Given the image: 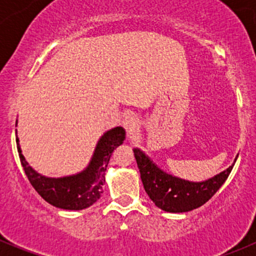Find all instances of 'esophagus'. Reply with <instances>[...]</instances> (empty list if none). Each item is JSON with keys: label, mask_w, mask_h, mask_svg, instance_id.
<instances>
[{"label": "esophagus", "mask_w": 256, "mask_h": 256, "mask_svg": "<svg viewBox=\"0 0 256 256\" xmlns=\"http://www.w3.org/2000/svg\"><path fill=\"white\" fill-rule=\"evenodd\" d=\"M122 125L125 128L128 138H134L136 135V132H138V126H140V120L135 115H128L122 121Z\"/></svg>", "instance_id": "obj_1"}]
</instances>
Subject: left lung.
<instances>
[{
  "instance_id": "8db88e82",
  "label": "left lung",
  "mask_w": 256,
  "mask_h": 256,
  "mask_svg": "<svg viewBox=\"0 0 256 256\" xmlns=\"http://www.w3.org/2000/svg\"><path fill=\"white\" fill-rule=\"evenodd\" d=\"M134 154L148 197L157 207L171 213L190 212L208 202L226 182L234 166L233 164L226 171L203 182H190L160 170L141 150L134 148Z\"/></svg>"
}]
</instances>
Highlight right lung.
I'll return each instance as SVG.
<instances>
[{
	"instance_id": "obj_1",
	"label": "right lung",
	"mask_w": 256,
	"mask_h": 256,
	"mask_svg": "<svg viewBox=\"0 0 256 256\" xmlns=\"http://www.w3.org/2000/svg\"><path fill=\"white\" fill-rule=\"evenodd\" d=\"M125 128L118 126L106 131L98 141L89 166L78 174L49 178L37 174L26 161L16 138L18 156L24 174L38 194L56 208L80 210L94 204L104 192L105 171L112 151L125 140Z\"/></svg>"
}]
</instances>
